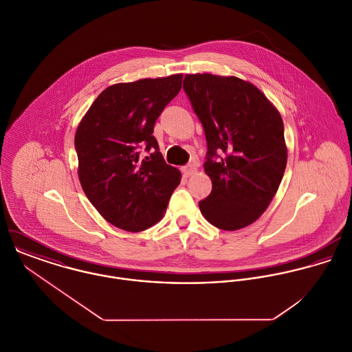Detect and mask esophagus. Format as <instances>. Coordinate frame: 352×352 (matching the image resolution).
<instances>
[{"label":"esophagus","instance_id":"esophagus-1","mask_svg":"<svg viewBox=\"0 0 352 352\" xmlns=\"http://www.w3.org/2000/svg\"><path fill=\"white\" fill-rule=\"evenodd\" d=\"M183 172H184L186 176H191V175H194L197 172V165L195 164H188V165H186L183 168Z\"/></svg>","mask_w":352,"mask_h":352}]
</instances>
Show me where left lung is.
I'll return each mask as SVG.
<instances>
[{
  "label": "left lung",
  "instance_id": "left-lung-1",
  "mask_svg": "<svg viewBox=\"0 0 352 352\" xmlns=\"http://www.w3.org/2000/svg\"><path fill=\"white\" fill-rule=\"evenodd\" d=\"M183 88L207 141L203 166L212 190L199 201L201 215L222 230L250 226L270 206L286 169L282 116L257 87L234 76L186 74Z\"/></svg>",
  "mask_w": 352,
  "mask_h": 352
}]
</instances>
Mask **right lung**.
<instances>
[{
  "label": "right lung",
  "mask_w": 352,
  "mask_h": 352,
  "mask_svg": "<svg viewBox=\"0 0 352 352\" xmlns=\"http://www.w3.org/2000/svg\"><path fill=\"white\" fill-rule=\"evenodd\" d=\"M183 74L113 84L81 119L74 145L87 198L111 225L142 232L160 222L182 173L165 162L153 129ZM142 148L151 157L141 159Z\"/></svg>",
  "instance_id": "add662e5"
}]
</instances>
